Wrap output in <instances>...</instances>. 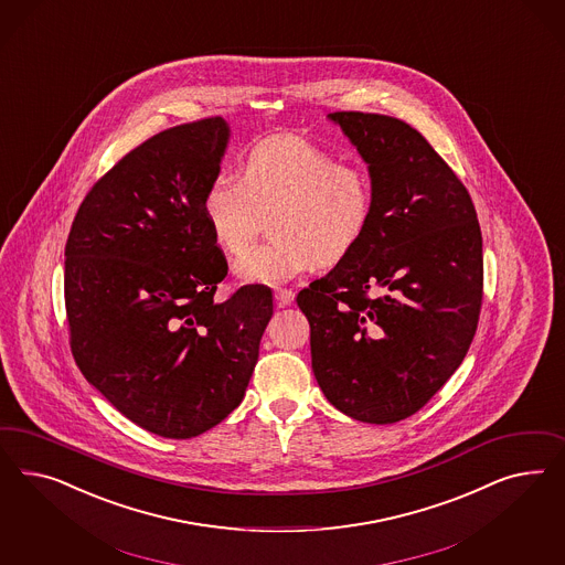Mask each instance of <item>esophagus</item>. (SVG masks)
Masks as SVG:
<instances>
[{
  "label": "esophagus",
  "instance_id": "34e87169",
  "mask_svg": "<svg viewBox=\"0 0 565 565\" xmlns=\"http://www.w3.org/2000/svg\"><path fill=\"white\" fill-rule=\"evenodd\" d=\"M275 302H277V307H288L294 302V291L286 290V288H277L275 290Z\"/></svg>",
  "mask_w": 565,
  "mask_h": 565
}]
</instances>
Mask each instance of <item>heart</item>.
<instances>
[{
    "instance_id": "b5f03b06",
    "label": "heart",
    "mask_w": 565,
    "mask_h": 565,
    "mask_svg": "<svg viewBox=\"0 0 565 565\" xmlns=\"http://www.w3.org/2000/svg\"><path fill=\"white\" fill-rule=\"evenodd\" d=\"M375 211L373 180L359 166L305 138L271 137L255 145L242 175L220 171L203 196V215L215 244L239 255L253 242L265 213L275 238L234 263L244 284L277 286L312 265H333L359 246Z\"/></svg>"
}]
</instances>
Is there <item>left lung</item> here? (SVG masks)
Segmentation results:
<instances>
[{"mask_svg":"<svg viewBox=\"0 0 565 565\" xmlns=\"http://www.w3.org/2000/svg\"><path fill=\"white\" fill-rule=\"evenodd\" d=\"M356 147L375 189L359 246L298 294L312 371L360 423L420 411L458 371L482 300V236L468 190L406 121L327 116Z\"/></svg>","mask_w":565,"mask_h":565,"instance_id":"1","label":"left lung"}]
</instances>
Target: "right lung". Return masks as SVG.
<instances>
[{
  "instance_id": "obj_1",
  "label": "right lung",
  "mask_w": 565,
  "mask_h": 565,
  "mask_svg": "<svg viewBox=\"0 0 565 565\" xmlns=\"http://www.w3.org/2000/svg\"><path fill=\"white\" fill-rule=\"evenodd\" d=\"M227 142L222 118L149 138L86 194L66 242L78 369L128 420L168 439L196 437L238 408L274 315L265 286L213 300L227 263L203 196Z\"/></svg>"
}]
</instances>
